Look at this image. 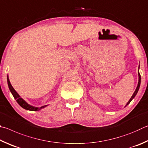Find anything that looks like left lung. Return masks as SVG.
<instances>
[{"instance_id":"obj_1","label":"left lung","mask_w":148,"mask_h":148,"mask_svg":"<svg viewBox=\"0 0 148 148\" xmlns=\"http://www.w3.org/2000/svg\"><path fill=\"white\" fill-rule=\"evenodd\" d=\"M139 68H140V65H139V66H138V85H137V87H136V88L135 90V91H134V92L133 93V94L131 96V99L129 100V101L127 102V104L125 105V107H126V106H127L129 104V103H131V101L134 99V97H135L137 93H138V90L140 88V82H141V76H140V73H139Z\"/></svg>"}]
</instances>
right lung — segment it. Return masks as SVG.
<instances>
[{
	"label": "right lung",
	"mask_w": 148,
	"mask_h": 148,
	"mask_svg": "<svg viewBox=\"0 0 148 148\" xmlns=\"http://www.w3.org/2000/svg\"><path fill=\"white\" fill-rule=\"evenodd\" d=\"M7 82H8V85L10 91L11 92L12 94L14 97V99L16 100V101L17 102L18 104H19L22 108H24V109H26L27 110H30V111H38L41 109H42L43 108L46 107L47 106V105H44L41 107H34V106L30 105V104H28L27 102H26L20 96L19 94H18V93L14 90V88H13L11 83H10L8 75L7 76Z\"/></svg>",
	"instance_id": "1"
}]
</instances>
